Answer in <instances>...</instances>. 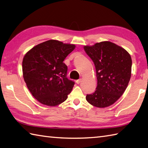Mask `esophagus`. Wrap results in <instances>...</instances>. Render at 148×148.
<instances>
[{
	"label": "esophagus",
	"instance_id": "esophagus-1",
	"mask_svg": "<svg viewBox=\"0 0 148 148\" xmlns=\"http://www.w3.org/2000/svg\"><path fill=\"white\" fill-rule=\"evenodd\" d=\"M81 80H82V79H81V78H79V79H77V80H76V83H77V84H79V83H81Z\"/></svg>",
	"mask_w": 148,
	"mask_h": 148
}]
</instances>
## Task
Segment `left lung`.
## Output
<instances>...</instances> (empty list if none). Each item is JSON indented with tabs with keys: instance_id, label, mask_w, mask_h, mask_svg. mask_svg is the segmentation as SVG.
<instances>
[{
	"instance_id": "1",
	"label": "left lung",
	"mask_w": 148,
	"mask_h": 148,
	"mask_svg": "<svg viewBox=\"0 0 148 148\" xmlns=\"http://www.w3.org/2000/svg\"><path fill=\"white\" fill-rule=\"evenodd\" d=\"M84 49L95 65L97 86L86 99L97 108L113 104L126 90L131 77L132 58L121 47L109 41L85 46Z\"/></svg>"
}]
</instances>
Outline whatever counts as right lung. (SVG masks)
Masks as SVG:
<instances>
[{"mask_svg":"<svg viewBox=\"0 0 148 148\" xmlns=\"http://www.w3.org/2000/svg\"><path fill=\"white\" fill-rule=\"evenodd\" d=\"M75 45L49 40L34 46L22 62L24 81L34 98L44 105L55 106L64 102L74 81L67 77L65 58Z\"/></svg>","mask_w":148,"mask_h":148,"instance_id":"obj_1","label":"right lung"}]
</instances>
